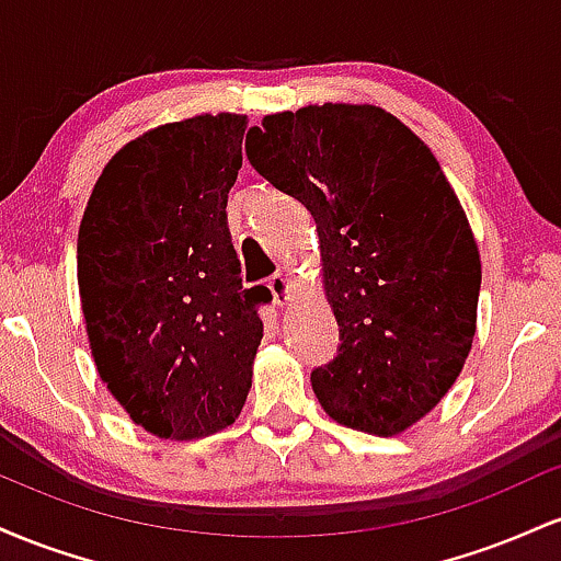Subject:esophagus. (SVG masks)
<instances>
[{"label": "esophagus", "instance_id": "34e87169", "mask_svg": "<svg viewBox=\"0 0 561 561\" xmlns=\"http://www.w3.org/2000/svg\"><path fill=\"white\" fill-rule=\"evenodd\" d=\"M268 289H272L276 306H287L289 293H293V282H289L287 274H274L272 279H268Z\"/></svg>", "mask_w": 561, "mask_h": 561}]
</instances>
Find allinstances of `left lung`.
<instances>
[{"label": "left lung", "mask_w": 561, "mask_h": 561, "mask_svg": "<svg viewBox=\"0 0 561 561\" xmlns=\"http://www.w3.org/2000/svg\"><path fill=\"white\" fill-rule=\"evenodd\" d=\"M248 160L300 199L319 231L340 351L311 375L321 409L392 437L427 416L478 330L480 250L430 147L377 105L266 115Z\"/></svg>", "instance_id": "obj_1"}]
</instances>
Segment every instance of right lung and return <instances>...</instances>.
<instances>
[{
	"instance_id": "add662e5",
	"label": "right lung",
	"mask_w": 561,
	"mask_h": 561,
	"mask_svg": "<svg viewBox=\"0 0 561 561\" xmlns=\"http://www.w3.org/2000/svg\"><path fill=\"white\" fill-rule=\"evenodd\" d=\"M248 118L203 113L131 139L79 227L89 347L128 420L165 440L229 427L248 398L266 287H242L227 199Z\"/></svg>"
}]
</instances>
